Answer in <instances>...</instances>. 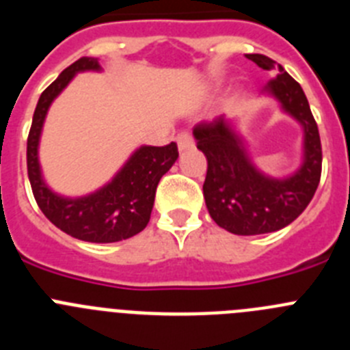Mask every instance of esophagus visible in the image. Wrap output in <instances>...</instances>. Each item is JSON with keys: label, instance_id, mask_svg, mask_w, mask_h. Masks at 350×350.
<instances>
[{"label": "esophagus", "instance_id": "34e87169", "mask_svg": "<svg viewBox=\"0 0 350 350\" xmlns=\"http://www.w3.org/2000/svg\"><path fill=\"white\" fill-rule=\"evenodd\" d=\"M177 145L180 150H187V148H191L194 145V138L193 135H191V131H180L177 135Z\"/></svg>", "mask_w": 350, "mask_h": 350}]
</instances>
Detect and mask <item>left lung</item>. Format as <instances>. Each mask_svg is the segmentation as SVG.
Masks as SVG:
<instances>
[{
    "instance_id": "left-lung-1",
    "label": "left lung",
    "mask_w": 350,
    "mask_h": 350,
    "mask_svg": "<svg viewBox=\"0 0 350 350\" xmlns=\"http://www.w3.org/2000/svg\"><path fill=\"white\" fill-rule=\"evenodd\" d=\"M262 70H275L268 82L270 91L284 110L301 122L305 129V161L289 178L265 177L250 165L240 140L224 116L194 126L196 147L206 156L203 184L210 217L234 234H262L282 230L307 208L314 198L323 170L319 129L301 85L280 64L262 54H247Z\"/></svg>"
}]
</instances>
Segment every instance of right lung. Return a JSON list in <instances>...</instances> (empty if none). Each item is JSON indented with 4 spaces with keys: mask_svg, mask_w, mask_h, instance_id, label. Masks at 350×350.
<instances>
[{
    "mask_svg": "<svg viewBox=\"0 0 350 350\" xmlns=\"http://www.w3.org/2000/svg\"><path fill=\"white\" fill-rule=\"evenodd\" d=\"M85 70H100L98 59L80 57L40 96L27 137V177L40 210L61 231L83 242H120L138 234L148 224L156 187L177 161L178 148L175 142L165 147L138 148L110 184L85 198L68 200L52 193L40 173V133L55 96L66 88L77 71Z\"/></svg>",
    "mask_w": 350,
    "mask_h": 350,
    "instance_id": "add662e5",
    "label": "right lung"
}]
</instances>
